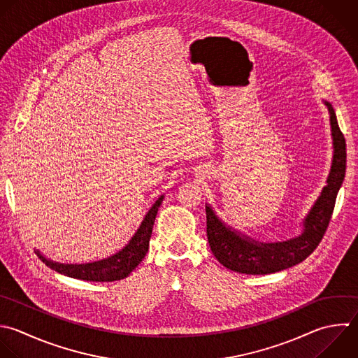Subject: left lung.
Returning <instances> with one entry per match:
<instances>
[{"instance_id": "8db88e82", "label": "left lung", "mask_w": 358, "mask_h": 358, "mask_svg": "<svg viewBox=\"0 0 358 358\" xmlns=\"http://www.w3.org/2000/svg\"><path fill=\"white\" fill-rule=\"evenodd\" d=\"M329 112L333 157L330 171L320 194L302 218L298 236L278 242H260L227 225L206 204L207 238L215 259L227 268L245 274H268L292 267L305 260L319 245L333 213L336 196L345 173V141L341 134L334 109L323 101Z\"/></svg>"}]
</instances>
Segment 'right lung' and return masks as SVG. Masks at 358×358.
<instances>
[{"label":"right lung","mask_w":358,"mask_h":358,"mask_svg":"<svg viewBox=\"0 0 358 358\" xmlns=\"http://www.w3.org/2000/svg\"><path fill=\"white\" fill-rule=\"evenodd\" d=\"M164 200V194H161L152 207L145 214L143 222L140 224L136 234L131 236L129 243L120 249L117 253L96 260L91 263H81V264H70V263H59L55 260L48 259L39 250H36L39 259L49 266L50 268L56 270L60 274L87 280V281H116L126 278L144 259L148 252L150 238L152 234L154 221L158 213V208Z\"/></svg>","instance_id":"obj_1"}]
</instances>
